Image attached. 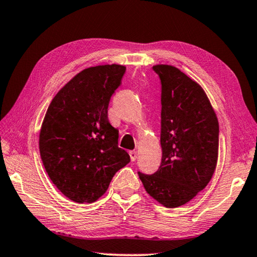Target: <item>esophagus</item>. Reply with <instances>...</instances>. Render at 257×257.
I'll use <instances>...</instances> for the list:
<instances>
[{"label": "esophagus", "mask_w": 257, "mask_h": 257, "mask_svg": "<svg viewBox=\"0 0 257 257\" xmlns=\"http://www.w3.org/2000/svg\"><path fill=\"white\" fill-rule=\"evenodd\" d=\"M129 155H130V160L135 161V160L137 159L138 153H137V151H130V152H129Z\"/></svg>", "instance_id": "obj_1"}]
</instances>
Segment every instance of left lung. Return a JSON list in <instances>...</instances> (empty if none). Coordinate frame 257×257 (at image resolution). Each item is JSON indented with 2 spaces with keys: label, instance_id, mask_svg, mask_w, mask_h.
Instances as JSON below:
<instances>
[{
  "label": "left lung",
  "instance_id": "1",
  "mask_svg": "<svg viewBox=\"0 0 257 257\" xmlns=\"http://www.w3.org/2000/svg\"><path fill=\"white\" fill-rule=\"evenodd\" d=\"M153 70L162 84V161L153 175L138 176L155 201L165 207H179L212 179L219 154V121L196 81L169 64H156Z\"/></svg>",
  "mask_w": 257,
  "mask_h": 257
}]
</instances>
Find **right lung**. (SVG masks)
<instances>
[{
  "label": "right lung",
  "mask_w": 257,
  "mask_h": 257,
  "mask_svg": "<svg viewBox=\"0 0 257 257\" xmlns=\"http://www.w3.org/2000/svg\"><path fill=\"white\" fill-rule=\"evenodd\" d=\"M124 72L121 64H104L77 73L52 99L43 120V164L56 188L76 203L97 201L115 172L130 162L118 147L119 130L107 119Z\"/></svg>",
  "instance_id": "right-lung-1"
}]
</instances>
